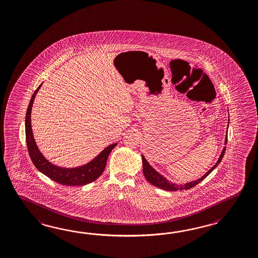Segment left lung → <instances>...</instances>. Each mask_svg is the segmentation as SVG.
Listing matches in <instances>:
<instances>
[{
	"label": "left lung",
	"mask_w": 258,
	"mask_h": 258,
	"mask_svg": "<svg viewBox=\"0 0 258 258\" xmlns=\"http://www.w3.org/2000/svg\"><path fill=\"white\" fill-rule=\"evenodd\" d=\"M228 143V135L226 136V139H225V144L227 145ZM225 151H226V147L223 149L221 152V155L219 157L218 161L216 162V164L213 166V167L210 169L209 171L204 174V176H202L201 178L196 180V181H193V182H189V183H186L185 185H175L173 183H170L166 178H164L162 176V174H159L157 171H155L153 168L151 167L149 162H147V160L145 159L144 156L142 155V162H143V174H144L146 179L148 180L150 183H151L153 186H157L159 188H162L164 190H168V191H175V190H183V189H189L193 186L198 185L200 182H202L203 180L208 176V174H211V172L215 169V168L221 162L222 158L225 154Z\"/></svg>",
	"instance_id": "obj_1"
}]
</instances>
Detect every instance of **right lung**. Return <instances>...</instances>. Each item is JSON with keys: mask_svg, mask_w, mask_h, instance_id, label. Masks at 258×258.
<instances>
[{"mask_svg": "<svg viewBox=\"0 0 258 258\" xmlns=\"http://www.w3.org/2000/svg\"><path fill=\"white\" fill-rule=\"evenodd\" d=\"M42 84L39 85L33 95L31 96L29 107L26 113L25 120V129H26V142L29 150L30 159L35 165V167L42 173L48 176L50 179L54 180L56 183L66 186H84L89 184L91 182L97 179L103 171L105 170L108 155L116 147L117 143L108 146L103 150L100 154L96 156V158L90 162L84 164L83 166L76 168H63L56 166L52 162H48L37 147L36 142L33 138L32 129H31V121H30V114L32 104L36 96L37 92L40 89Z\"/></svg>", "mask_w": 258, "mask_h": 258, "instance_id": "add662e5", "label": "right lung"}]
</instances>
